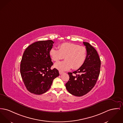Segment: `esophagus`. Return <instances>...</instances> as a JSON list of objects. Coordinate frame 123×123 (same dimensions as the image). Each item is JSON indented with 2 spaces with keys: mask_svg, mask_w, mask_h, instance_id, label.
<instances>
[{
  "mask_svg": "<svg viewBox=\"0 0 123 123\" xmlns=\"http://www.w3.org/2000/svg\"><path fill=\"white\" fill-rule=\"evenodd\" d=\"M63 73V72L62 71H59V74H62Z\"/></svg>",
  "mask_w": 123,
  "mask_h": 123,
  "instance_id": "esophagus-1",
  "label": "esophagus"
}]
</instances>
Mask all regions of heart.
<instances>
[{
  "label": "heart",
  "mask_w": 123,
  "mask_h": 123,
  "mask_svg": "<svg viewBox=\"0 0 123 123\" xmlns=\"http://www.w3.org/2000/svg\"><path fill=\"white\" fill-rule=\"evenodd\" d=\"M59 50L51 49L49 55L55 62H57L64 58L66 60L55 63L54 67L62 71L71 68L77 69L84 64L87 55V50L84 46L70 43H64L58 47Z\"/></svg>",
  "instance_id": "1"
}]
</instances>
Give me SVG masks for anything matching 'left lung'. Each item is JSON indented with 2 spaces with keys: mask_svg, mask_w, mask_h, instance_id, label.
Segmentation results:
<instances>
[{
  "mask_svg": "<svg viewBox=\"0 0 123 123\" xmlns=\"http://www.w3.org/2000/svg\"><path fill=\"white\" fill-rule=\"evenodd\" d=\"M87 50L86 59L77 70L68 72L66 88L71 94L81 97L90 92L95 85L100 74L101 61L96 50L90 43L83 42Z\"/></svg>",
  "mask_w": 123,
  "mask_h": 123,
  "instance_id": "8db88e82",
  "label": "left lung"
}]
</instances>
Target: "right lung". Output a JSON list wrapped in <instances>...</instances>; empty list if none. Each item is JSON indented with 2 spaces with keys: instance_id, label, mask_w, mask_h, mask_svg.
<instances>
[{
  "instance_id": "add662e5",
  "label": "right lung",
  "mask_w": 123,
  "mask_h": 123,
  "mask_svg": "<svg viewBox=\"0 0 123 123\" xmlns=\"http://www.w3.org/2000/svg\"><path fill=\"white\" fill-rule=\"evenodd\" d=\"M54 41H37L25 50L21 61L20 71L26 89L30 92L41 95L49 90L55 78L59 75L54 68L49 55Z\"/></svg>"
}]
</instances>
